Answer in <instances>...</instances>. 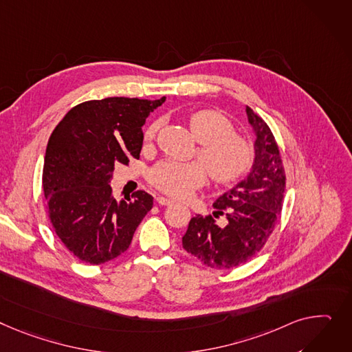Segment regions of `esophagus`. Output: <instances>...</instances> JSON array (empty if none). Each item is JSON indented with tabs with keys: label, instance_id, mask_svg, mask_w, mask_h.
<instances>
[{
	"label": "esophagus",
	"instance_id": "obj_1",
	"mask_svg": "<svg viewBox=\"0 0 352 352\" xmlns=\"http://www.w3.org/2000/svg\"><path fill=\"white\" fill-rule=\"evenodd\" d=\"M157 199V204H160V205H171V204H174V201L173 199H168V198H166V197H157L155 198Z\"/></svg>",
	"mask_w": 352,
	"mask_h": 352
}]
</instances>
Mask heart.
<instances>
[{"instance_id": "heart-1", "label": "heart", "mask_w": 352, "mask_h": 352, "mask_svg": "<svg viewBox=\"0 0 352 352\" xmlns=\"http://www.w3.org/2000/svg\"><path fill=\"white\" fill-rule=\"evenodd\" d=\"M188 123L199 142L198 157L214 181L230 182L249 168L253 157L252 147L242 135L232 131V123L222 113L209 109L198 110L188 116ZM158 126L160 123L154 122L147 127L146 142L155 137ZM204 168L198 161H162L151 170L150 181L162 192L185 198L205 182Z\"/></svg>"}]
</instances>
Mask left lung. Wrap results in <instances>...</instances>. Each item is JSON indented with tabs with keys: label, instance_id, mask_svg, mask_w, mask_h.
Returning <instances> with one entry per match:
<instances>
[{
	"label": "left lung",
	"instance_id": "8db88e82",
	"mask_svg": "<svg viewBox=\"0 0 352 352\" xmlns=\"http://www.w3.org/2000/svg\"><path fill=\"white\" fill-rule=\"evenodd\" d=\"M246 114L254 130V161L246 179L223 195L212 215H197L182 236V248L208 267L228 270L250 261L266 245L282 212L286 174L274 135L249 106ZM226 215L219 227L215 217Z\"/></svg>",
	"mask_w": 352,
	"mask_h": 352
}]
</instances>
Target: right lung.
<instances>
[{"mask_svg": "<svg viewBox=\"0 0 352 352\" xmlns=\"http://www.w3.org/2000/svg\"><path fill=\"white\" fill-rule=\"evenodd\" d=\"M164 102H83L52 131L42 171L46 209L60 242L82 262L102 265L126 252L153 208V197L144 191L116 201L109 182L114 166L140 158L143 124Z\"/></svg>", "mask_w": 352, "mask_h": 352, "instance_id": "obj_1", "label": "right lung"}]
</instances>
